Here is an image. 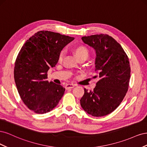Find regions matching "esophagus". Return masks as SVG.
Masks as SVG:
<instances>
[{
	"label": "esophagus",
	"mask_w": 147,
	"mask_h": 147,
	"mask_svg": "<svg viewBox=\"0 0 147 147\" xmlns=\"http://www.w3.org/2000/svg\"><path fill=\"white\" fill-rule=\"evenodd\" d=\"M75 85L73 84H67L65 85V88L67 90V89H70V88H73Z\"/></svg>",
	"instance_id": "esophagus-1"
}]
</instances>
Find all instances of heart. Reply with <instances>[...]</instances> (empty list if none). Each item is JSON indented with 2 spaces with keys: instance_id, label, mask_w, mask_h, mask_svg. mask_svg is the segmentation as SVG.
<instances>
[{
  "instance_id": "obj_1",
  "label": "heart",
  "mask_w": 147,
  "mask_h": 147,
  "mask_svg": "<svg viewBox=\"0 0 147 147\" xmlns=\"http://www.w3.org/2000/svg\"><path fill=\"white\" fill-rule=\"evenodd\" d=\"M75 55H76L77 57H80V56H82L83 55H87L88 56V51L86 48L83 47H78L76 49H75ZM64 55V51H62L59 56V60L61 61L63 58V56Z\"/></svg>"
}]
</instances>
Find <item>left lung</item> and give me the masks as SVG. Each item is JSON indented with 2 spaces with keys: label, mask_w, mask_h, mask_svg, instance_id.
I'll return each instance as SVG.
<instances>
[{
  "label": "left lung",
  "mask_w": 147,
  "mask_h": 147,
  "mask_svg": "<svg viewBox=\"0 0 147 147\" xmlns=\"http://www.w3.org/2000/svg\"><path fill=\"white\" fill-rule=\"evenodd\" d=\"M82 40L95 51L94 69L99 80L92 91L84 89L80 104L88 114L103 117L116 109L126 94L131 75L129 62L122 47L109 35H92Z\"/></svg>",
  "instance_id": "8db88e82"
}]
</instances>
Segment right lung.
<instances>
[{"instance_id":"right-lung-1","label":"right lung","mask_w":147,"mask_h":147,"mask_svg":"<svg viewBox=\"0 0 147 147\" xmlns=\"http://www.w3.org/2000/svg\"><path fill=\"white\" fill-rule=\"evenodd\" d=\"M74 37L48 30L35 33L22 47L16 59L14 78L22 100L35 113L50 112L65 88L47 80V72L59 61L62 50Z\"/></svg>"}]
</instances>
